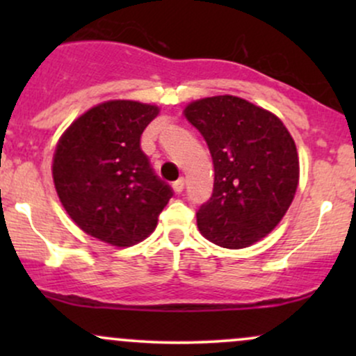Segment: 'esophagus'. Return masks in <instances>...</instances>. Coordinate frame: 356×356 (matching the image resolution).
<instances>
[{"mask_svg":"<svg viewBox=\"0 0 356 356\" xmlns=\"http://www.w3.org/2000/svg\"><path fill=\"white\" fill-rule=\"evenodd\" d=\"M172 187H174V191L177 192V194H181V192L184 191V179L182 177L177 179V181L172 184Z\"/></svg>","mask_w":356,"mask_h":356,"instance_id":"obj_1","label":"esophagus"}]
</instances>
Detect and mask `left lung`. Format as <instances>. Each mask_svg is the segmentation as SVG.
I'll list each match as a JSON object with an SVG mask.
<instances>
[{
	"label": "left lung",
	"instance_id": "8db88e82",
	"mask_svg": "<svg viewBox=\"0 0 356 356\" xmlns=\"http://www.w3.org/2000/svg\"><path fill=\"white\" fill-rule=\"evenodd\" d=\"M184 115L206 140L214 189L197 211L201 234L220 248L263 239L291 206L300 181L295 140L275 113L232 95L192 102Z\"/></svg>",
	"mask_w": 356,
	"mask_h": 356
}]
</instances>
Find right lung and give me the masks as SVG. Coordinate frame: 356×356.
Masks as SVG:
<instances>
[{
    "label": "right lung",
    "instance_id": "1",
    "mask_svg": "<svg viewBox=\"0 0 356 356\" xmlns=\"http://www.w3.org/2000/svg\"><path fill=\"white\" fill-rule=\"evenodd\" d=\"M159 107L108 100L65 130L53 155L61 206L92 238L127 248L152 234L172 197L140 149V136Z\"/></svg>",
    "mask_w": 356,
    "mask_h": 356
}]
</instances>
